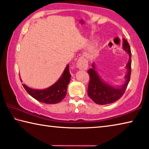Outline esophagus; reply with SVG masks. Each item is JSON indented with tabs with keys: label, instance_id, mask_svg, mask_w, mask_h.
<instances>
[{
	"label": "esophagus",
	"instance_id": "34e87169",
	"mask_svg": "<svg viewBox=\"0 0 149 149\" xmlns=\"http://www.w3.org/2000/svg\"><path fill=\"white\" fill-rule=\"evenodd\" d=\"M77 67L80 70H86L88 67V62L84 56L79 58L76 63Z\"/></svg>",
	"mask_w": 149,
	"mask_h": 149
}]
</instances>
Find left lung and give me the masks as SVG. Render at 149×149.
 Returning a JSON list of instances; mask_svg holds the SVG:
<instances>
[{"instance_id":"left-lung-1","label":"left lung","mask_w":149,"mask_h":149,"mask_svg":"<svg viewBox=\"0 0 149 149\" xmlns=\"http://www.w3.org/2000/svg\"><path fill=\"white\" fill-rule=\"evenodd\" d=\"M123 48L129 54L130 59L127 64L126 65L127 73L125 75V81L122 87L114 88L103 82L96 72L94 63L92 65V68H90L87 71L89 75V82L87 90L88 95L90 99L98 104H111L119 100L125 93L129 84L132 73V52L130 44L125 39H123Z\"/></svg>"}]
</instances>
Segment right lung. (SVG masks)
<instances>
[{
    "label": "right lung",
    "instance_id": "1",
    "mask_svg": "<svg viewBox=\"0 0 149 149\" xmlns=\"http://www.w3.org/2000/svg\"><path fill=\"white\" fill-rule=\"evenodd\" d=\"M71 74L68 65L60 79L52 86L43 90L33 89L22 84L26 91L35 99L45 104H56L61 102L66 95L67 85L69 84Z\"/></svg>",
    "mask_w": 149,
    "mask_h": 149
}]
</instances>
